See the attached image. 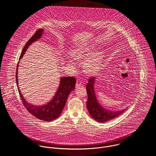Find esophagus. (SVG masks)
Returning <instances> with one entry per match:
<instances>
[{
	"instance_id": "obj_1",
	"label": "esophagus",
	"mask_w": 156,
	"mask_h": 156,
	"mask_svg": "<svg viewBox=\"0 0 156 156\" xmlns=\"http://www.w3.org/2000/svg\"><path fill=\"white\" fill-rule=\"evenodd\" d=\"M82 85V82L81 80H80V79H77V82H76V87L77 88H79Z\"/></svg>"
}]
</instances>
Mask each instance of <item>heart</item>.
Instances as JSON below:
<instances>
[{
    "mask_svg": "<svg viewBox=\"0 0 156 156\" xmlns=\"http://www.w3.org/2000/svg\"><path fill=\"white\" fill-rule=\"evenodd\" d=\"M90 54V49L83 46H77L75 47L71 51L72 57L74 59L79 61H87L85 63V70L87 73L92 74L95 73L98 71L100 61V57L99 56L98 54L94 59H88ZM67 62L69 64H73L71 60L68 59Z\"/></svg>",
    "mask_w": 156,
    "mask_h": 156,
    "instance_id": "b5f03b06",
    "label": "heart"
}]
</instances>
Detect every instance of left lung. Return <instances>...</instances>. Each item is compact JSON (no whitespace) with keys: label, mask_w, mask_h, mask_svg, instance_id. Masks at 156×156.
I'll use <instances>...</instances> for the list:
<instances>
[{"label":"left lung","mask_w":156,"mask_h":156,"mask_svg":"<svg viewBox=\"0 0 156 156\" xmlns=\"http://www.w3.org/2000/svg\"><path fill=\"white\" fill-rule=\"evenodd\" d=\"M95 77H90L87 85L88 101L87 107L90 116L94 120L100 122H105L115 118L127 109H122L118 111H112L103 108L98 101L94 90Z\"/></svg>","instance_id":"left-lung-1"}]
</instances>
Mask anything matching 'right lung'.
I'll list each match as a JSON object with an SVG mask.
<instances>
[{"mask_svg":"<svg viewBox=\"0 0 156 156\" xmlns=\"http://www.w3.org/2000/svg\"><path fill=\"white\" fill-rule=\"evenodd\" d=\"M44 29H40L37 30V31L29 39V40L26 43L25 46L24 47L19 60L22 58L29 46L34 42L39 40L42 37ZM19 65V62H18L16 69V83L20 98L26 109L37 118L43 121L50 122L58 118L63 111V109L67 102L68 95H69L71 90H73L75 89L76 82V79L74 77L64 76L61 77L58 89L56 92L53 98L47 103L43 105H34L26 101L19 88V79L17 76Z\"/></svg>","mask_w":156,"mask_h":156,"instance_id":"add662e5","label":"right lung"}]
</instances>
